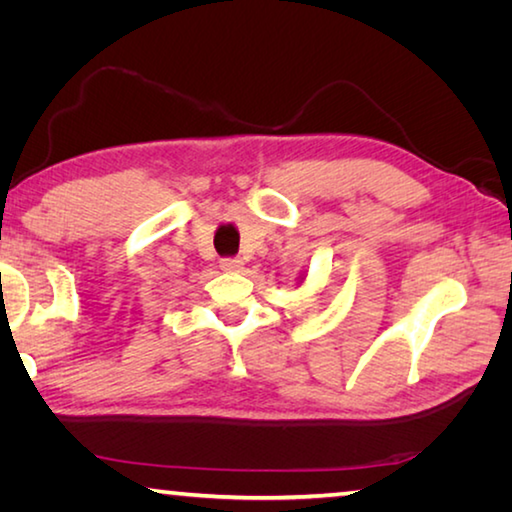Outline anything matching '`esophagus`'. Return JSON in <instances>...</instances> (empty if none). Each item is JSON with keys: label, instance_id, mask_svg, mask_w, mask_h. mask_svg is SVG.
Returning <instances> with one entry per match:
<instances>
[{"label": "esophagus", "instance_id": "1", "mask_svg": "<svg viewBox=\"0 0 512 512\" xmlns=\"http://www.w3.org/2000/svg\"><path fill=\"white\" fill-rule=\"evenodd\" d=\"M219 264H221L225 273H237V271H241V268H244V262H241L239 257H223Z\"/></svg>", "mask_w": 512, "mask_h": 512}]
</instances>
